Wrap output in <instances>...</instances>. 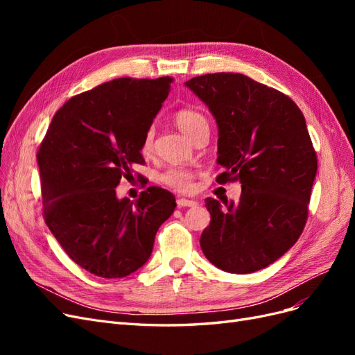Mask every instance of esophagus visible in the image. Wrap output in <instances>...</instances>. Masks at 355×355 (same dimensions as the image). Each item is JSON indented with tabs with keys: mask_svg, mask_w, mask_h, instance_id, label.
Returning a JSON list of instances; mask_svg holds the SVG:
<instances>
[{
	"mask_svg": "<svg viewBox=\"0 0 355 355\" xmlns=\"http://www.w3.org/2000/svg\"><path fill=\"white\" fill-rule=\"evenodd\" d=\"M176 202H178V207H196L198 204L194 200H187V198H179Z\"/></svg>",
	"mask_w": 355,
	"mask_h": 355,
	"instance_id": "1",
	"label": "esophagus"
}]
</instances>
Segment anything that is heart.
I'll list each match as a JSON object with an SVG mask.
<instances>
[{"mask_svg":"<svg viewBox=\"0 0 355 355\" xmlns=\"http://www.w3.org/2000/svg\"><path fill=\"white\" fill-rule=\"evenodd\" d=\"M175 123L176 125L184 132L191 141L196 136H198L201 132L209 130V123L207 118L204 116L201 112L196 110H180L175 115ZM141 151L144 155H149L154 151V130L149 128V130L145 133ZM192 179H194V173L188 168H182V167H170L167 168L163 176H161V180L170 188H173L175 191L179 192H187L192 188Z\"/></svg>","mask_w":355,"mask_h":355,"instance_id":"obj_1","label":"heart"}]
</instances>
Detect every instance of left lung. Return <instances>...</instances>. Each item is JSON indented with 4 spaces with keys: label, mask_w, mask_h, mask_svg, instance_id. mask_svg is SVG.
<instances>
[{
    "label": "left lung",
    "mask_w": 355,
    "mask_h": 355,
    "mask_svg": "<svg viewBox=\"0 0 355 355\" xmlns=\"http://www.w3.org/2000/svg\"><path fill=\"white\" fill-rule=\"evenodd\" d=\"M187 87L209 106L219 128L218 184L239 180L237 202L206 198L210 225L204 256L232 274L259 271L302 234L317 175V154L297 105L243 73L191 78Z\"/></svg>",
    "instance_id": "8db88e82"
}]
</instances>
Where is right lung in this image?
<instances>
[{
    "mask_svg": "<svg viewBox=\"0 0 355 355\" xmlns=\"http://www.w3.org/2000/svg\"><path fill=\"white\" fill-rule=\"evenodd\" d=\"M171 77L116 78L73 96L40 145L42 216L71 259L102 278L144 266L155 234L176 207L171 192L149 187L136 202L115 188L144 164L141 146Z\"/></svg>",
    "mask_w": 355,
    "mask_h": 355,
    "instance_id": "right-lung-1",
    "label": "right lung"
}]
</instances>
